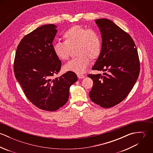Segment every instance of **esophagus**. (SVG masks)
<instances>
[{"label": "esophagus", "instance_id": "obj_1", "mask_svg": "<svg viewBox=\"0 0 153 153\" xmlns=\"http://www.w3.org/2000/svg\"><path fill=\"white\" fill-rule=\"evenodd\" d=\"M77 76L79 79H82V78H85V75H82V74H77Z\"/></svg>", "mask_w": 153, "mask_h": 153}]
</instances>
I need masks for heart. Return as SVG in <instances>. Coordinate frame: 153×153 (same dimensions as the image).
<instances>
[{"instance_id":"heart-1","label":"heart","mask_w":153,"mask_h":153,"mask_svg":"<svg viewBox=\"0 0 153 153\" xmlns=\"http://www.w3.org/2000/svg\"><path fill=\"white\" fill-rule=\"evenodd\" d=\"M62 38L64 42L53 45L55 56L60 60L66 61L70 56L71 49L75 48V54L78 55L64 65L65 71L83 74L90 64V59H96L101 54V39L94 29L74 25L64 32Z\"/></svg>"}]
</instances>
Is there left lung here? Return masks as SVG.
Segmentation results:
<instances>
[{"label": "left lung", "mask_w": 153, "mask_h": 153, "mask_svg": "<svg viewBox=\"0 0 153 153\" xmlns=\"http://www.w3.org/2000/svg\"><path fill=\"white\" fill-rule=\"evenodd\" d=\"M102 38L101 52L92 69L108 73L88 75L93 81L91 101L108 108L123 101L130 92L140 73L136 46L131 36L108 19H96Z\"/></svg>", "instance_id": "1"}]
</instances>
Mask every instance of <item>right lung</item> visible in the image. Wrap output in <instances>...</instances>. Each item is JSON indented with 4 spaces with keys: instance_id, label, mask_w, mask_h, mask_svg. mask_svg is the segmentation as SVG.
<instances>
[{
    "instance_id": "1",
    "label": "right lung",
    "mask_w": 153,
    "mask_h": 153,
    "mask_svg": "<svg viewBox=\"0 0 153 153\" xmlns=\"http://www.w3.org/2000/svg\"><path fill=\"white\" fill-rule=\"evenodd\" d=\"M56 27L53 24L45 25L24 36L14 61L15 77L26 97L39 109L48 111H56L65 104L70 87L78 80L71 71L52 79L61 68V61L52 49Z\"/></svg>"
}]
</instances>
